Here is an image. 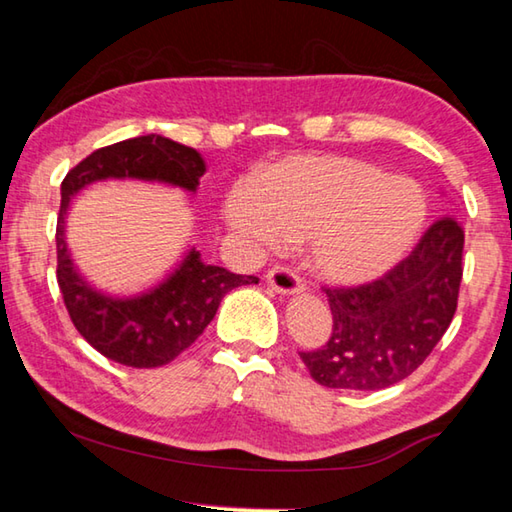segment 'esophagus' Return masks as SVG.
Returning <instances> with one entry per match:
<instances>
[{
	"instance_id": "esophagus-1",
	"label": "esophagus",
	"mask_w": 512,
	"mask_h": 512,
	"mask_svg": "<svg viewBox=\"0 0 512 512\" xmlns=\"http://www.w3.org/2000/svg\"><path fill=\"white\" fill-rule=\"evenodd\" d=\"M264 280L268 287L275 293H282V296H296V293L305 291V284H302L300 277L284 266L271 268V271L264 275Z\"/></svg>"
}]
</instances>
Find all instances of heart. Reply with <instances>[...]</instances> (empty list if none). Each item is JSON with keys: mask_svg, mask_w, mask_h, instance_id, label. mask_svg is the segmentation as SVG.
Returning a JSON list of instances; mask_svg holds the SVG:
<instances>
[{"mask_svg": "<svg viewBox=\"0 0 512 512\" xmlns=\"http://www.w3.org/2000/svg\"><path fill=\"white\" fill-rule=\"evenodd\" d=\"M427 214L415 180L350 155H291L225 196L232 230L266 250L307 239L311 271L339 287L391 273L418 244Z\"/></svg>", "mask_w": 512, "mask_h": 512, "instance_id": "heart-1", "label": "heart"}]
</instances>
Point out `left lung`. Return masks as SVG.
<instances>
[{"mask_svg": "<svg viewBox=\"0 0 512 512\" xmlns=\"http://www.w3.org/2000/svg\"><path fill=\"white\" fill-rule=\"evenodd\" d=\"M463 241L445 216L381 280L325 289L334 327L323 350L300 352L309 375L327 388L381 391L418 370L454 318Z\"/></svg>", "mask_w": 512, "mask_h": 512, "instance_id": "left-lung-1", "label": "left lung"}]
</instances>
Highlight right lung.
Listing matches in <instances>:
<instances>
[{"label": "right lung", "instance_id": "add662e5", "mask_svg": "<svg viewBox=\"0 0 512 512\" xmlns=\"http://www.w3.org/2000/svg\"><path fill=\"white\" fill-rule=\"evenodd\" d=\"M205 171L196 149L151 133L94 151L65 176L56 228L58 287L74 327L110 361L131 368L167 366L212 323L225 293L259 280L205 264L201 253L189 248L151 287L137 293L103 291L74 264L65 237L69 207L83 189L106 180L158 183L196 194Z\"/></svg>", "mask_w": 512, "mask_h": 512}]
</instances>
